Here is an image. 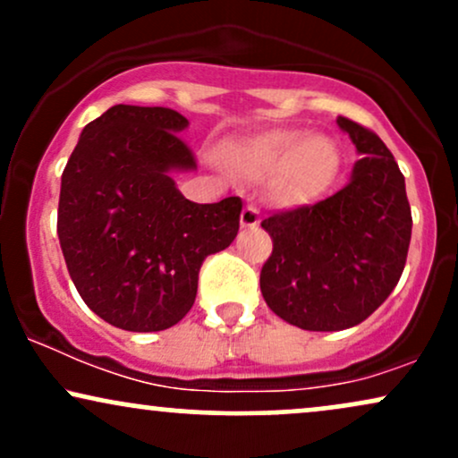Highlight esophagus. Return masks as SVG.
<instances>
[{
  "mask_svg": "<svg viewBox=\"0 0 458 458\" xmlns=\"http://www.w3.org/2000/svg\"><path fill=\"white\" fill-rule=\"evenodd\" d=\"M260 224V211L254 207V204H247L241 213V225L243 228H256Z\"/></svg>",
  "mask_w": 458,
  "mask_h": 458,
  "instance_id": "obj_1",
  "label": "esophagus"
}]
</instances>
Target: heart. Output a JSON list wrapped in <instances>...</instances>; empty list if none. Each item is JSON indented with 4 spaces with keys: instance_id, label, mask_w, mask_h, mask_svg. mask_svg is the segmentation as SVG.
Masks as SVG:
<instances>
[{
    "instance_id": "b5f03b06",
    "label": "heart",
    "mask_w": 458,
    "mask_h": 458,
    "mask_svg": "<svg viewBox=\"0 0 458 458\" xmlns=\"http://www.w3.org/2000/svg\"><path fill=\"white\" fill-rule=\"evenodd\" d=\"M338 148L325 135L301 131H271L260 135L241 155L251 176L277 174V191L288 202H308L331 185L338 172Z\"/></svg>"
}]
</instances>
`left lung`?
<instances>
[{
  "instance_id": "left-lung-1",
  "label": "left lung",
  "mask_w": 458,
  "mask_h": 458,
  "mask_svg": "<svg viewBox=\"0 0 458 458\" xmlns=\"http://www.w3.org/2000/svg\"><path fill=\"white\" fill-rule=\"evenodd\" d=\"M361 157L351 181L312 207L262 219L273 251L260 291L277 317L299 329L360 325L401 280L411 241L404 176L375 131L338 115Z\"/></svg>"
}]
</instances>
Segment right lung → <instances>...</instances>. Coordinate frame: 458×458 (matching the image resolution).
<instances>
[{
    "label": "right lung",
    "mask_w": 458,
    "mask_h": 458,
    "mask_svg": "<svg viewBox=\"0 0 458 458\" xmlns=\"http://www.w3.org/2000/svg\"><path fill=\"white\" fill-rule=\"evenodd\" d=\"M167 107L114 105L81 131L62 174L57 236L86 306L127 331L172 327L191 310L207 256L234 241L243 202L196 204L172 174L196 170Z\"/></svg>",
    "instance_id": "right-lung-1"
}]
</instances>
